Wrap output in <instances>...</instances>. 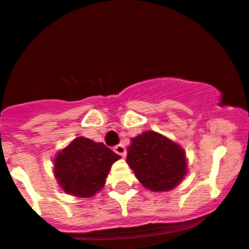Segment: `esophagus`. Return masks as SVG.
Returning a JSON list of instances; mask_svg holds the SVG:
<instances>
[{"instance_id":"obj_1","label":"esophagus","mask_w":249,"mask_h":249,"mask_svg":"<svg viewBox=\"0 0 249 249\" xmlns=\"http://www.w3.org/2000/svg\"><path fill=\"white\" fill-rule=\"evenodd\" d=\"M114 152H115L116 154L121 155L122 158H124L125 154H127V149H125L124 144H117V146L114 147Z\"/></svg>"}]
</instances>
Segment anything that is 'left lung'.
<instances>
[{
	"instance_id": "left-lung-1",
	"label": "left lung",
	"mask_w": 249,
	"mask_h": 249,
	"mask_svg": "<svg viewBox=\"0 0 249 249\" xmlns=\"http://www.w3.org/2000/svg\"><path fill=\"white\" fill-rule=\"evenodd\" d=\"M125 161L141 185L153 192L172 191L188 173L183 148L154 130L130 140Z\"/></svg>"
}]
</instances>
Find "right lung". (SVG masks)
I'll list each match as a JSON object with an SVG mask.
<instances>
[{
	"label": "right lung",
	"instance_id": "obj_1",
	"mask_svg": "<svg viewBox=\"0 0 249 249\" xmlns=\"http://www.w3.org/2000/svg\"><path fill=\"white\" fill-rule=\"evenodd\" d=\"M120 158L102 142L79 136L55 155L54 177L64 193L87 199L103 188Z\"/></svg>",
	"mask_w": 249,
	"mask_h": 249
}]
</instances>
